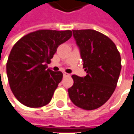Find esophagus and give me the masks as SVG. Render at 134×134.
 Listing matches in <instances>:
<instances>
[{
    "label": "esophagus",
    "mask_w": 134,
    "mask_h": 134,
    "mask_svg": "<svg viewBox=\"0 0 134 134\" xmlns=\"http://www.w3.org/2000/svg\"><path fill=\"white\" fill-rule=\"evenodd\" d=\"M63 76H69V74H68V73H66V72H64V73H63Z\"/></svg>",
    "instance_id": "esophagus-1"
}]
</instances>
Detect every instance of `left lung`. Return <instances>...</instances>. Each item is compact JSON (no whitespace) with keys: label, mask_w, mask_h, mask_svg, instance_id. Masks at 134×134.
<instances>
[{"label":"left lung","mask_w":134,"mask_h":134,"mask_svg":"<svg viewBox=\"0 0 134 134\" xmlns=\"http://www.w3.org/2000/svg\"><path fill=\"white\" fill-rule=\"evenodd\" d=\"M87 76L72 75L68 89L72 102L85 110L103 105L113 94L121 71V58L115 44L94 30H72Z\"/></svg>","instance_id":"obj_1"}]
</instances>
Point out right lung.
<instances>
[{
	"mask_svg": "<svg viewBox=\"0 0 134 134\" xmlns=\"http://www.w3.org/2000/svg\"><path fill=\"white\" fill-rule=\"evenodd\" d=\"M71 36L70 30H37L13 46L7 62V76L12 93L23 104L39 108L51 101L63 75L47 69V63L58 47Z\"/></svg>",
	"mask_w": 134,
	"mask_h": 134,
	"instance_id": "right-lung-1",
	"label": "right lung"
}]
</instances>
